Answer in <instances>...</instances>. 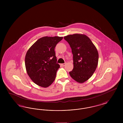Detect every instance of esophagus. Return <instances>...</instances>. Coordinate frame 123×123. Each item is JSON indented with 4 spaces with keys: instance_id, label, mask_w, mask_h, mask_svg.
<instances>
[{
    "instance_id": "34e87169",
    "label": "esophagus",
    "mask_w": 123,
    "mask_h": 123,
    "mask_svg": "<svg viewBox=\"0 0 123 123\" xmlns=\"http://www.w3.org/2000/svg\"><path fill=\"white\" fill-rule=\"evenodd\" d=\"M65 64H66V63H64V64H61V65L62 66H63V67H64V66L65 65Z\"/></svg>"
}]
</instances>
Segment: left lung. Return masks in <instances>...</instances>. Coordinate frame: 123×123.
Segmentation results:
<instances>
[{
  "label": "left lung",
  "instance_id": "8db88e82",
  "mask_svg": "<svg viewBox=\"0 0 123 123\" xmlns=\"http://www.w3.org/2000/svg\"><path fill=\"white\" fill-rule=\"evenodd\" d=\"M73 54L74 68L69 72L76 81L83 83L91 77L96 70L99 59L97 50L90 39L84 35L64 36Z\"/></svg>",
  "mask_w": 123,
  "mask_h": 123
}]
</instances>
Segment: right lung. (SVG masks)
Returning <instances> with one entry per match:
<instances>
[{
	"label": "right lung",
	"instance_id": "add662e5",
	"mask_svg": "<svg viewBox=\"0 0 123 123\" xmlns=\"http://www.w3.org/2000/svg\"><path fill=\"white\" fill-rule=\"evenodd\" d=\"M62 39L63 37H43L28 51L25 59L27 72L37 85L46 88L54 81L60 67L54 49Z\"/></svg>",
	"mask_w": 123,
	"mask_h": 123
}]
</instances>
